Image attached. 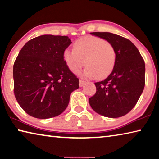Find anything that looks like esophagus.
I'll return each mask as SVG.
<instances>
[{
  "mask_svg": "<svg viewBox=\"0 0 159 159\" xmlns=\"http://www.w3.org/2000/svg\"><path fill=\"white\" fill-rule=\"evenodd\" d=\"M85 84V80H79V85L80 87H83V85Z\"/></svg>",
  "mask_w": 159,
  "mask_h": 159,
  "instance_id": "esophagus-1",
  "label": "esophagus"
}]
</instances>
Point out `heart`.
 <instances>
[{
    "label": "heart",
    "instance_id": "b5f03b06",
    "mask_svg": "<svg viewBox=\"0 0 159 159\" xmlns=\"http://www.w3.org/2000/svg\"><path fill=\"white\" fill-rule=\"evenodd\" d=\"M63 60L67 67L78 74L83 66H87L83 74L88 77L104 79L114 68L116 55L109 42L96 36H85L74 43V50L65 49Z\"/></svg>",
    "mask_w": 159,
    "mask_h": 159
}]
</instances>
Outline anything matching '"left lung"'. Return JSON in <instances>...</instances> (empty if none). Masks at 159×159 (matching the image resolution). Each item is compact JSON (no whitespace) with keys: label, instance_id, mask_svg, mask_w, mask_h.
<instances>
[{"label":"left lung","instance_id":"1","mask_svg":"<svg viewBox=\"0 0 159 159\" xmlns=\"http://www.w3.org/2000/svg\"><path fill=\"white\" fill-rule=\"evenodd\" d=\"M114 46L116 60L109 76L95 83L96 93L89 99L92 109L109 118L123 116L135 106L145 85V64L130 40L109 32H93Z\"/></svg>","mask_w":159,"mask_h":159}]
</instances>
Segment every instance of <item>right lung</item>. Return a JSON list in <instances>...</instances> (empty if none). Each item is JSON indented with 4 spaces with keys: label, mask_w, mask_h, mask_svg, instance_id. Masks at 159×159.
<instances>
[{
    "label": "right lung",
    "mask_w": 159,
    "mask_h": 159,
    "mask_svg": "<svg viewBox=\"0 0 159 159\" xmlns=\"http://www.w3.org/2000/svg\"><path fill=\"white\" fill-rule=\"evenodd\" d=\"M71 43L66 36L43 35L21 48L13 66L14 93L20 107L34 118H52L68 106L79 79L63 60Z\"/></svg>",
    "instance_id": "right-lung-1"
}]
</instances>
